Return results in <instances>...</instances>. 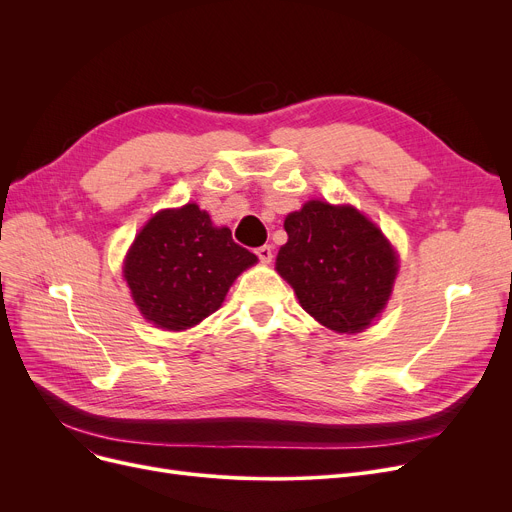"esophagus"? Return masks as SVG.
Here are the masks:
<instances>
[{
	"label": "esophagus",
	"instance_id": "34e87169",
	"mask_svg": "<svg viewBox=\"0 0 512 512\" xmlns=\"http://www.w3.org/2000/svg\"><path fill=\"white\" fill-rule=\"evenodd\" d=\"M255 255L259 257V261H261V263H270V261H272V257H274V253H272V247H270V245H263V247L255 249Z\"/></svg>",
	"mask_w": 512,
	"mask_h": 512
}]
</instances>
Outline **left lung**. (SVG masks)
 I'll return each instance as SVG.
<instances>
[{"instance_id": "8db88e82", "label": "left lung", "mask_w": 512, "mask_h": 512, "mask_svg": "<svg viewBox=\"0 0 512 512\" xmlns=\"http://www.w3.org/2000/svg\"><path fill=\"white\" fill-rule=\"evenodd\" d=\"M288 242L276 259L278 274L294 288L301 307L340 334L365 330L392 292L396 255L355 207L309 201L290 213Z\"/></svg>"}]
</instances>
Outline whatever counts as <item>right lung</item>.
Instances as JSON below:
<instances>
[{
    "label": "right lung",
    "mask_w": 512,
    "mask_h": 512,
    "mask_svg": "<svg viewBox=\"0 0 512 512\" xmlns=\"http://www.w3.org/2000/svg\"><path fill=\"white\" fill-rule=\"evenodd\" d=\"M255 261L228 228H215L207 211L188 203L147 222L126 257L124 278L145 319L180 332L218 311L236 276Z\"/></svg>",
    "instance_id": "1"
}]
</instances>
